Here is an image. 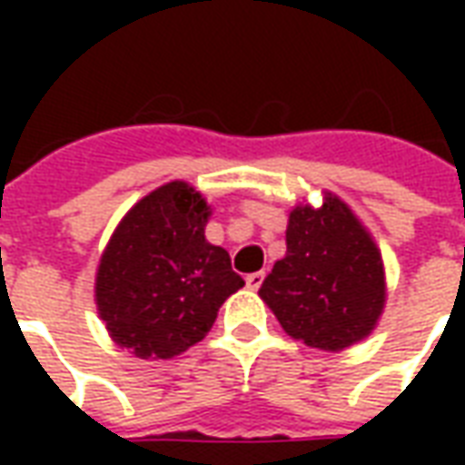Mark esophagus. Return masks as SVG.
Returning <instances> with one entry per match:
<instances>
[{"mask_svg":"<svg viewBox=\"0 0 465 465\" xmlns=\"http://www.w3.org/2000/svg\"><path fill=\"white\" fill-rule=\"evenodd\" d=\"M263 276H266V273H263V272L249 273V276H246V286H249L252 292H256V289H259V286H262V283H263Z\"/></svg>","mask_w":465,"mask_h":465,"instance_id":"34e87169","label":"esophagus"}]
</instances>
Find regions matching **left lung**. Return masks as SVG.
<instances>
[{
	"label": "left lung",
	"instance_id": "1",
	"mask_svg": "<svg viewBox=\"0 0 465 465\" xmlns=\"http://www.w3.org/2000/svg\"><path fill=\"white\" fill-rule=\"evenodd\" d=\"M259 296L283 331L312 349L341 351L366 339L386 302L379 246L349 206L326 193L319 209L289 213L286 256Z\"/></svg>",
	"mask_w": 465,
	"mask_h": 465
}]
</instances>
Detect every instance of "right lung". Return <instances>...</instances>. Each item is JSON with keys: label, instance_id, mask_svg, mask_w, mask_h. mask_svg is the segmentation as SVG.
I'll return each mask as SVG.
<instances>
[{"label": "right lung", "instance_id": "1", "mask_svg": "<svg viewBox=\"0 0 465 465\" xmlns=\"http://www.w3.org/2000/svg\"><path fill=\"white\" fill-rule=\"evenodd\" d=\"M202 193L169 182L136 202L116 226L96 272L106 331L139 359H172L199 343L243 279L222 246L206 242Z\"/></svg>", "mask_w": 465, "mask_h": 465}]
</instances>
